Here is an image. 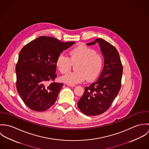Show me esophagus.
Here are the masks:
<instances>
[{
    "mask_svg": "<svg viewBox=\"0 0 149 149\" xmlns=\"http://www.w3.org/2000/svg\"><path fill=\"white\" fill-rule=\"evenodd\" d=\"M67 85L69 86H75L76 85H74V84H67Z\"/></svg>",
    "mask_w": 149,
    "mask_h": 149,
    "instance_id": "obj_1",
    "label": "esophagus"
}]
</instances>
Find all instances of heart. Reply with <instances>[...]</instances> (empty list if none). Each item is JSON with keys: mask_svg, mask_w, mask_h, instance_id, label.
<instances>
[{"mask_svg": "<svg viewBox=\"0 0 149 149\" xmlns=\"http://www.w3.org/2000/svg\"><path fill=\"white\" fill-rule=\"evenodd\" d=\"M70 57L60 54L56 60V65L61 73L70 71L73 64H76V71L66 73L61 80L68 84H74L96 79L103 66V57L96 51L88 46L80 45L69 52Z\"/></svg>", "mask_w": 149, "mask_h": 149, "instance_id": "b5f03b06", "label": "heart"}]
</instances>
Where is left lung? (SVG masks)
<instances>
[{
	"label": "left lung",
	"mask_w": 149,
	"mask_h": 149,
	"mask_svg": "<svg viewBox=\"0 0 149 149\" xmlns=\"http://www.w3.org/2000/svg\"><path fill=\"white\" fill-rule=\"evenodd\" d=\"M98 43L104 57L103 69L99 79L88 86L77 103L80 110L88 116H96L105 112L118 95L122 85L123 65L116 49L110 43L97 38L88 43Z\"/></svg>",
	"instance_id": "left-lung-1"
}]
</instances>
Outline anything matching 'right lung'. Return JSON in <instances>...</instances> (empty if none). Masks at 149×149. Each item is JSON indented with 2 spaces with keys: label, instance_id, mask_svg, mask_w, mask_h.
Wrapping results in <instances>:
<instances>
[{
  "label": "right lung",
  "instance_id": "right-lung-1",
  "mask_svg": "<svg viewBox=\"0 0 149 149\" xmlns=\"http://www.w3.org/2000/svg\"><path fill=\"white\" fill-rule=\"evenodd\" d=\"M73 43L41 36L22 47L16 64V86L22 100L30 109L42 112L54 104L64 85L54 82L56 60Z\"/></svg>",
  "mask_w": 149,
  "mask_h": 149
}]
</instances>
